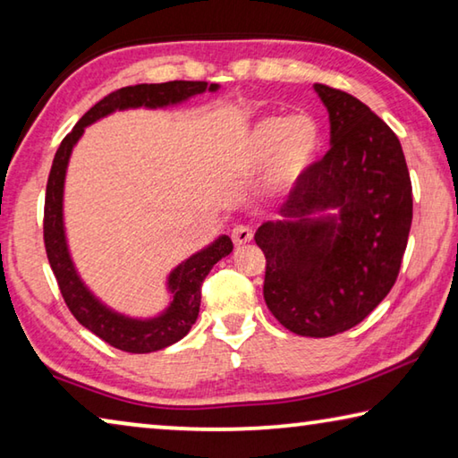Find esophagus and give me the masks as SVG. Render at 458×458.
<instances>
[{"mask_svg":"<svg viewBox=\"0 0 458 458\" xmlns=\"http://www.w3.org/2000/svg\"><path fill=\"white\" fill-rule=\"evenodd\" d=\"M252 238H254L252 228L244 226V224H238V226L232 230V240H234L236 246H244L248 242H252Z\"/></svg>","mask_w":458,"mask_h":458,"instance_id":"esophagus-1","label":"esophagus"}]
</instances>
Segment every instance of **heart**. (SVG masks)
Returning <instances> with one entry per match:
<instances>
[{
    "label": "heart",
    "instance_id": "1",
    "mask_svg": "<svg viewBox=\"0 0 458 458\" xmlns=\"http://www.w3.org/2000/svg\"><path fill=\"white\" fill-rule=\"evenodd\" d=\"M319 141V127L309 117L260 119L242 139L238 167L254 174L270 164V182L289 185L311 165Z\"/></svg>",
    "mask_w": 458,
    "mask_h": 458
}]
</instances>
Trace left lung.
<instances>
[{
    "label": "left lung",
    "mask_w": 458,
    "mask_h": 458,
    "mask_svg": "<svg viewBox=\"0 0 458 458\" xmlns=\"http://www.w3.org/2000/svg\"><path fill=\"white\" fill-rule=\"evenodd\" d=\"M327 106L331 147L291 191L281 222L254 240L265 252L267 307L297 335L355 327L396 283L412 226V182L394 131L350 92L315 84ZM340 208V222L307 213Z\"/></svg>",
    "instance_id": "1"
}]
</instances>
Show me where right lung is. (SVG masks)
Masks as SVG:
<instances>
[{"mask_svg": "<svg viewBox=\"0 0 458 458\" xmlns=\"http://www.w3.org/2000/svg\"><path fill=\"white\" fill-rule=\"evenodd\" d=\"M216 89H218V84H208L204 81H172L161 84H135V87L114 90L103 100H98L89 113L82 114V119L76 123L71 133L62 139L58 151L54 155L44 199L46 257H48L52 273L56 276L62 299L71 309L74 319L121 352H157L188 335L199 313L201 283L216 262L232 252V240L228 236L218 238L212 246L193 254L174 270L169 276V289L174 293L172 307L157 319L135 321L108 311L87 291V286L76 275L71 257H68L64 226H62V190H64L68 157H71L72 147L81 139L84 127L108 113L117 111V108L167 106L199 95L204 90Z\"/></svg>", "mask_w": 458, "mask_h": 458, "instance_id": "add662e5", "label": "right lung"}]
</instances>
